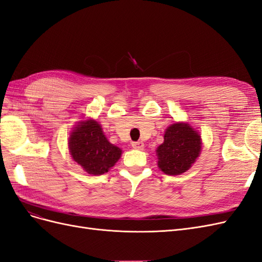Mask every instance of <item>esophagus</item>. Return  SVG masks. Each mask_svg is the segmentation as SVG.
I'll list each match as a JSON object with an SVG mask.
<instances>
[{
    "mask_svg": "<svg viewBox=\"0 0 262 262\" xmlns=\"http://www.w3.org/2000/svg\"><path fill=\"white\" fill-rule=\"evenodd\" d=\"M131 145H132L133 148H136V149H141V150L144 149V143H143V142H141V141L132 142Z\"/></svg>",
    "mask_w": 262,
    "mask_h": 262,
    "instance_id": "esophagus-1",
    "label": "esophagus"
}]
</instances>
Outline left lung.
<instances>
[{
    "label": "left lung",
    "instance_id": "obj_1",
    "mask_svg": "<svg viewBox=\"0 0 262 262\" xmlns=\"http://www.w3.org/2000/svg\"><path fill=\"white\" fill-rule=\"evenodd\" d=\"M201 149L199 131L188 122L171 123L165 130L164 142L156 148L158 168L166 175H181L191 168Z\"/></svg>",
    "mask_w": 262,
    "mask_h": 262
}]
</instances>
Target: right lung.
I'll return each mask as SVG.
<instances>
[{
  "label": "right lung",
  "mask_w": 262,
  "mask_h": 262,
  "mask_svg": "<svg viewBox=\"0 0 262 262\" xmlns=\"http://www.w3.org/2000/svg\"><path fill=\"white\" fill-rule=\"evenodd\" d=\"M73 161L90 175L108 172L121 157L122 149L110 143L101 125L95 119L77 121L68 139Z\"/></svg>",
  "instance_id": "obj_1"
}]
</instances>
